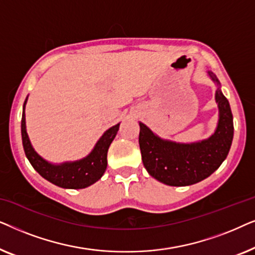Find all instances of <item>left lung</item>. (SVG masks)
Masks as SVG:
<instances>
[{"label": "left lung", "instance_id": "obj_1", "mask_svg": "<svg viewBox=\"0 0 255 255\" xmlns=\"http://www.w3.org/2000/svg\"><path fill=\"white\" fill-rule=\"evenodd\" d=\"M215 82L219 81L208 72ZM219 121L216 132L207 140L194 144H176L162 140L145 124L139 123V146L146 170L168 186L183 187L210 176L226 159L233 139V116L229 101L219 87L216 90Z\"/></svg>", "mask_w": 255, "mask_h": 255}]
</instances>
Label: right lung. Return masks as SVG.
<instances>
[{
  "label": "right lung",
  "instance_id": "add662e5",
  "mask_svg": "<svg viewBox=\"0 0 255 255\" xmlns=\"http://www.w3.org/2000/svg\"><path fill=\"white\" fill-rule=\"evenodd\" d=\"M25 103L26 100L24 102V107H25ZM118 128H120V124L107 130L106 133L97 141L93 152L87 158L75 162H66L55 166L45 161L34 152L26 133L24 111L22 115V140L26 158L44 179L50 181L55 186L68 188V189H82L101 179L107 169L108 148L116 137Z\"/></svg>",
  "mask_w": 255,
  "mask_h": 255
}]
</instances>
